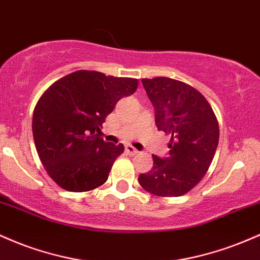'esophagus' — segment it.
I'll return each instance as SVG.
<instances>
[{
	"mask_svg": "<svg viewBox=\"0 0 260 260\" xmlns=\"http://www.w3.org/2000/svg\"><path fill=\"white\" fill-rule=\"evenodd\" d=\"M125 151H126L127 153L129 154H138L139 153V151L136 150L135 147H134V146H131V145H125Z\"/></svg>",
	"mask_w": 260,
	"mask_h": 260,
	"instance_id": "esophagus-1",
	"label": "esophagus"
}]
</instances>
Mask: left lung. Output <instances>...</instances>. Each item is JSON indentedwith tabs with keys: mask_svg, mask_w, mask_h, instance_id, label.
Here are the masks:
<instances>
[{
	"mask_svg": "<svg viewBox=\"0 0 260 260\" xmlns=\"http://www.w3.org/2000/svg\"><path fill=\"white\" fill-rule=\"evenodd\" d=\"M154 108L157 129L171 135L167 157L152 154L153 167L139 183L157 197H180L203 179L216 152L218 122L205 97L168 77L141 81Z\"/></svg>",
	"mask_w": 260,
	"mask_h": 260,
	"instance_id": "1",
	"label": "left lung"
}]
</instances>
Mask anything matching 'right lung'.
I'll return each mask as SVG.
<instances>
[{"mask_svg":"<svg viewBox=\"0 0 260 260\" xmlns=\"http://www.w3.org/2000/svg\"><path fill=\"white\" fill-rule=\"evenodd\" d=\"M138 88L135 78L81 71L52 83L38 101L33 138L51 179L69 191H88L107 182L124 145L98 136L102 124L122 97Z\"/></svg>","mask_w":260,"mask_h":260,"instance_id":"right-lung-1","label":"right lung"}]
</instances>
